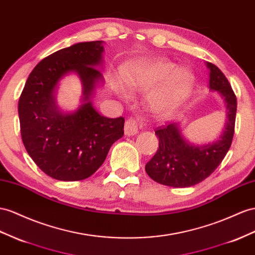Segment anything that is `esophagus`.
<instances>
[{"label":"esophagus","instance_id":"esophagus-1","mask_svg":"<svg viewBox=\"0 0 255 255\" xmlns=\"http://www.w3.org/2000/svg\"><path fill=\"white\" fill-rule=\"evenodd\" d=\"M142 127V124L135 119H128L125 123V134L134 135L138 133V130Z\"/></svg>","mask_w":255,"mask_h":255}]
</instances>
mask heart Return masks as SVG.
<instances>
[{
  "mask_svg": "<svg viewBox=\"0 0 255 255\" xmlns=\"http://www.w3.org/2000/svg\"><path fill=\"white\" fill-rule=\"evenodd\" d=\"M194 81L192 72L167 58H148L123 73V82L130 91L152 88L148 95L149 108L155 114L166 115L184 99Z\"/></svg>",
  "mask_w": 255,
  "mask_h": 255,
  "instance_id": "heart-1",
  "label": "heart"
}]
</instances>
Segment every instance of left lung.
Returning a JSON list of instances; mask_svg holds the SVG:
<instances>
[{"label":"left lung","instance_id":"1","mask_svg":"<svg viewBox=\"0 0 255 255\" xmlns=\"http://www.w3.org/2000/svg\"><path fill=\"white\" fill-rule=\"evenodd\" d=\"M209 88L218 91L226 106V123L219 138L208 144H194L182 134L178 123L170 122L156 129L159 147L145 165L148 177L157 183L172 187H190L208 178L231 147L236 121L237 99L222 71L210 62Z\"/></svg>","mask_w":255,"mask_h":255}]
</instances>
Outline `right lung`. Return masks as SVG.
Segmentation results:
<instances>
[{
	"mask_svg": "<svg viewBox=\"0 0 255 255\" xmlns=\"http://www.w3.org/2000/svg\"><path fill=\"white\" fill-rule=\"evenodd\" d=\"M103 42H84L62 48L38 62L18 102L23 145L30 157L50 178L80 181L93 175L106 160L110 147L124 134L123 117L109 119L97 112L90 98L103 82ZM75 73L82 82V104L63 113L55 102L62 77Z\"/></svg>",
	"mask_w": 255,
	"mask_h": 255,
	"instance_id": "add662e5",
	"label": "right lung"
}]
</instances>
